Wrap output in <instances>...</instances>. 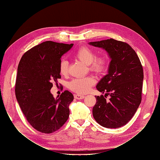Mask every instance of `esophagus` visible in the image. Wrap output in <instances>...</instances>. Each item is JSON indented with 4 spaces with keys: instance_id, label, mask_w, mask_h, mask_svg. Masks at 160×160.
Wrapping results in <instances>:
<instances>
[{
    "instance_id": "1",
    "label": "esophagus",
    "mask_w": 160,
    "mask_h": 160,
    "mask_svg": "<svg viewBox=\"0 0 160 160\" xmlns=\"http://www.w3.org/2000/svg\"><path fill=\"white\" fill-rule=\"evenodd\" d=\"M74 98L77 99H82L85 98V96L82 95H79V94H76L74 95Z\"/></svg>"
}]
</instances>
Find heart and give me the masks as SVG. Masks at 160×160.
<instances>
[{
    "instance_id": "obj_1",
    "label": "heart",
    "mask_w": 160,
    "mask_h": 160,
    "mask_svg": "<svg viewBox=\"0 0 160 160\" xmlns=\"http://www.w3.org/2000/svg\"><path fill=\"white\" fill-rule=\"evenodd\" d=\"M75 56L86 65H89L90 69L95 72H102L108 65V59L104 56L95 57V52L88 47H81L77 49ZM69 63L68 61L63 59L60 62L59 71L61 74L66 75L68 73ZM95 83L93 77H86L83 78H77L71 81L68 87L69 88L78 93H85Z\"/></svg>"
}]
</instances>
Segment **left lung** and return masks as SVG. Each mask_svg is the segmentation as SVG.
I'll list each match as a JSON object with an SVG mask.
<instances>
[{
  "instance_id": "1",
  "label": "left lung",
  "mask_w": 160,
  "mask_h": 160,
  "mask_svg": "<svg viewBox=\"0 0 160 160\" xmlns=\"http://www.w3.org/2000/svg\"><path fill=\"white\" fill-rule=\"evenodd\" d=\"M89 44L105 50L111 59L108 74L96 86L110 98L106 101L103 95L96 97L93 118L104 128L123 126L133 118L142 101L143 71L141 62L126 42L110 38Z\"/></svg>"
}]
</instances>
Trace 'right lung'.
<instances>
[{
	"mask_svg": "<svg viewBox=\"0 0 160 160\" xmlns=\"http://www.w3.org/2000/svg\"><path fill=\"white\" fill-rule=\"evenodd\" d=\"M73 44L45 41L27 51L17 69L15 95L27 121L37 131L51 133L68 119L73 95L69 91L54 98L52 82L61 78L59 65L62 55Z\"/></svg>",
	"mask_w": 160,
	"mask_h": 160,
	"instance_id": "right-lung-1",
	"label": "right lung"
}]
</instances>
